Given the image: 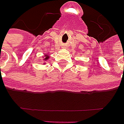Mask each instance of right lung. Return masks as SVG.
Masks as SVG:
<instances>
[{"instance_id": "obj_1", "label": "right lung", "mask_w": 124, "mask_h": 124, "mask_svg": "<svg viewBox=\"0 0 124 124\" xmlns=\"http://www.w3.org/2000/svg\"><path fill=\"white\" fill-rule=\"evenodd\" d=\"M48 58H49V56H48L47 55H45V58L44 59V61H46V60H48Z\"/></svg>"}]
</instances>
